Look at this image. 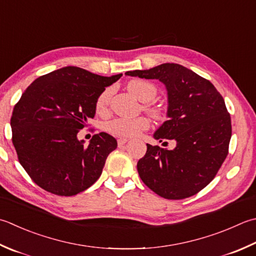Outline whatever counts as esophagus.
Masks as SVG:
<instances>
[{
    "label": "esophagus",
    "mask_w": 256,
    "mask_h": 256,
    "mask_svg": "<svg viewBox=\"0 0 256 256\" xmlns=\"http://www.w3.org/2000/svg\"><path fill=\"white\" fill-rule=\"evenodd\" d=\"M128 138H118V148L123 146V145H124L125 143H128Z\"/></svg>",
    "instance_id": "obj_1"
}]
</instances>
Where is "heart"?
<instances>
[{
	"label": "heart",
	"instance_id": "1",
	"mask_svg": "<svg viewBox=\"0 0 256 256\" xmlns=\"http://www.w3.org/2000/svg\"><path fill=\"white\" fill-rule=\"evenodd\" d=\"M128 90L133 95H135L142 102H150L156 96L158 88L154 84L143 81V80H132L128 84ZM112 96V88H105L104 91L98 95L95 102V110L100 114H104L108 112L110 101ZM145 111L152 115L154 118L162 120L164 116L163 111L160 108L155 106L150 103L144 105ZM150 128V122L146 118L141 116L136 118H116L112 121L105 124L106 131L115 136L120 138H131L136 136L141 132L145 131Z\"/></svg>",
	"mask_w": 256,
	"mask_h": 256
}]
</instances>
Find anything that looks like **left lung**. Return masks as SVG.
<instances>
[{
	"mask_svg": "<svg viewBox=\"0 0 256 256\" xmlns=\"http://www.w3.org/2000/svg\"><path fill=\"white\" fill-rule=\"evenodd\" d=\"M155 78L168 90V120L154 133L160 142L173 140L174 150L148 145L138 160L143 183L161 198L183 200L212 181L228 154L231 116L224 98L208 80L176 63L125 73Z\"/></svg>",
	"mask_w": 256,
	"mask_h": 256,
	"instance_id": "1",
	"label": "left lung"
}]
</instances>
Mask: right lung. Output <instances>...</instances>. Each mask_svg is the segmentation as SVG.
Instances as JSON below:
<instances>
[{"instance_id":"right-lung-1","label":"right lung","mask_w":256,"mask_h":256,"mask_svg":"<svg viewBox=\"0 0 256 256\" xmlns=\"http://www.w3.org/2000/svg\"><path fill=\"white\" fill-rule=\"evenodd\" d=\"M121 76L66 66L42 75L23 92L11 118L12 142L18 162L40 188L72 196L96 182L118 142L101 132L84 145L78 133L94 118L98 95Z\"/></svg>"}]
</instances>
